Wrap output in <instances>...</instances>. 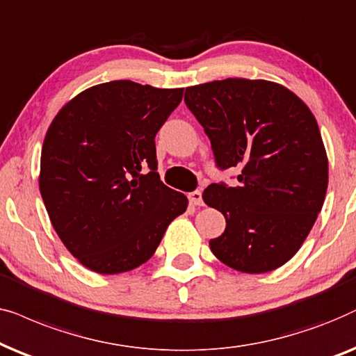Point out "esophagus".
I'll return each instance as SVG.
<instances>
[{"instance_id":"34e87169","label":"esophagus","mask_w":356,"mask_h":356,"mask_svg":"<svg viewBox=\"0 0 356 356\" xmlns=\"http://www.w3.org/2000/svg\"><path fill=\"white\" fill-rule=\"evenodd\" d=\"M188 200H191V203H192V205L202 207V205H203V198H202V192H200V191L191 192V193H188Z\"/></svg>"}]
</instances>
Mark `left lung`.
<instances>
[{
	"label": "left lung",
	"mask_w": 356,
	"mask_h": 356,
	"mask_svg": "<svg viewBox=\"0 0 356 356\" xmlns=\"http://www.w3.org/2000/svg\"><path fill=\"white\" fill-rule=\"evenodd\" d=\"M187 107L211 141L220 169L238 168L239 184H211L203 202L226 229L210 241L227 267L265 273L305 243L329 184V161L309 107L278 83L227 78L186 89Z\"/></svg>",
	"instance_id": "8db88e82"
}]
</instances>
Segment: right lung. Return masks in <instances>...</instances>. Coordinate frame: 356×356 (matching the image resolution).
<instances>
[{"instance_id": "obj_1", "label": "right lung", "mask_w": 356, "mask_h": 356, "mask_svg": "<svg viewBox=\"0 0 356 356\" xmlns=\"http://www.w3.org/2000/svg\"><path fill=\"white\" fill-rule=\"evenodd\" d=\"M184 89L129 79L66 102L47 130L39 187L56 234L84 267L123 273L153 257L187 197L161 182L154 136Z\"/></svg>"}]
</instances>
